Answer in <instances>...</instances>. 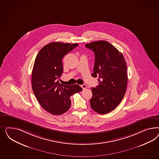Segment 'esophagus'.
Returning <instances> with one entry per match:
<instances>
[{
    "label": "esophagus",
    "mask_w": 159,
    "mask_h": 159,
    "mask_svg": "<svg viewBox=\"0 0 159 159\" xmlns=\"http://www.w3.org/2000/svg\"><path fill=\"white\" fill-rule=\"evenodd\" d=\"M81 87H82V88L83 89H86L87 88L86 84H83L81 85Z\"/></svg>",
    "instance_id": "1"
}]
</instances>
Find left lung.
<instances>
[{"mask_svg": "<svg viewBox=\"0 0 159 159\" xmlns=\"http://www.w3.org/2000/svg\"><path fill=\"white\" fill-rule=\"evenodd\" d=\"M95 55L93 77L98 76L99 84L92 89V109L105 114L114 110L125 95L127 82L126 63L122 53L106 41L86 44Z\"/></svg>", "mask_w": 159, "mask_h": 159, "instance_id": "obj_1", "label": "left lung"}]
</instances>
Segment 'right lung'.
Listing matches in <instances>:
<instances>
[{"label": "right lung", "instance_id": "add662e5", "mask_svg": "<svg viewBox=\"0 0 159 159\" xmlns=\"http://www.w3.org/2000/svg\"><path fill=\"white\" fill-rule=\"evenodd\" d=\"M78 43L53 42L39 51L32 71V89L39 104L53 115H61L70 108V97L81 92L82 87L73 84L62 85L58 79L62 76V59Z\"/></svg>", "mask_w": 159, "mask_h": 159}]
</instances>
